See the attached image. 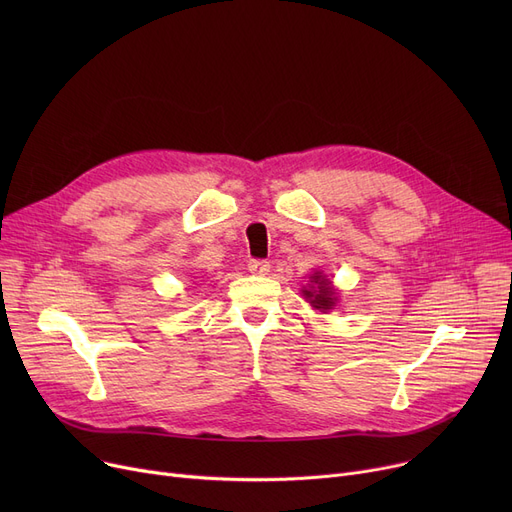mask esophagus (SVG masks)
<instances>
[{
  "mask_svg": "<svg viewBox=\"0 0 512 512\" xmlns=\"http://www.w3.org/2000/svg\"><path fill=\"white\" fill-rule=\"evenodd\" d=\"M249 272L255 274V276H265L267 272H270V261H265V259H251V261H249Z\"/></svg>",
  "mask_w": 512,
  "mask_h": 512,
  "instance_id": "1",
  "label": "esophagus"
}]
</instances>
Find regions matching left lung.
I'll return each mask as SVG.
<instances>
[{
    "label": "left lung",
    "instance_id": "left-lung-1",
    "mask_svg": "<svg viewBox=\"0 0 512 512\" xmlns=\"http://www.w3.org/2000/svg\"><path fill=\"white\" fill-rule=\"evenodd\" d=\"M311 282H313L315 286H309V290H303L305 299H309V303H311L315 309H319V311L332 309L334 303H336L332 282H330L326 276H321L319 272L311 276Z\"/></svg>",
    "mask_w": 512,
    "mask_h": 512
}]
</instances>
